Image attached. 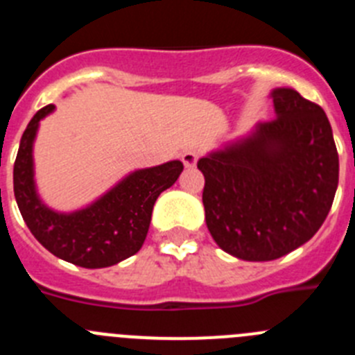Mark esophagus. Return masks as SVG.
<instances>
[{"mask_svg": "<svg viewBox=\"0 0 355 355\" xmlns=\"http://www.w3.org/2000/svg\"><path fill=\"white\" fill-rule=\"evenodd\" d=\"M181 159H183L184 167H187V168L196 167L197 159H199V150H196V149H187V150H184V153H183V155H181Z\"/></svg>", "mask_w": 355, "mask_h": 355, "instance_id": "esophagus-1", "label": "esophagus"}]
</instances>
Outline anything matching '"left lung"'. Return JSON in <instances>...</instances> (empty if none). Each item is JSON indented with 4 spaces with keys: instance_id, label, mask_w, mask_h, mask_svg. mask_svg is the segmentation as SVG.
<instances>
[{
    "instance_id": "1",
    "label": "left lung",
    "mask_w": 355,
    "mask_h": 355,
    "mask_svg": "<svg viewBox=\"0 0 355 355\" xmlns=\"http://www.w3.org/2000/svg\"><path fill=\"white\" fill-rule=\"evenodd\" d=\"M277 117L197 162L216 245L272 261L311 240L331 211L340 159L325 112L293 89L272 90Z\"/></svg>"
}]
</instances>
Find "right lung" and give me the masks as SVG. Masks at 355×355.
Listing matches in <instances>:
<instances>
[{
  "instance_id": "1",
  "label": "right lung",
  "mask_w": 355,
  "mask_h": 355,
  "mask_svg": "<svg viewBox=\"0 0 355 355\" xmlns=\"http://www.w3.org/2000/svg\"><path fill=\"white\" fill-rule=\"evenodd\" d=\"M55 106L39 110L24 130L14 163V196L31 234L56 258L83 268H105L140 250L153 206L183 172L180 159L140 168L83 209L58 213L40 200L33 180V140L40 119Z\"/></svg>"
}]
</instances>
